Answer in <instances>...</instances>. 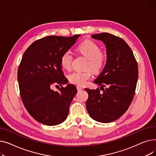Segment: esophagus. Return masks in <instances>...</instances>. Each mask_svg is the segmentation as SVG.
Returning a JSON list of instances; mask_svg holds the SVG:
<instances>
[{
  "mask_svg": "<svg viewBox=\"0 0 156 156\" xmlns=\"http://www.w3.org/2000/svg\"><path fill=\"white\" fill-rule=\"evenodd\" d=\"M76 88H77V90H78V91H80V90H81L83 89L82 87H79V86H77V87H76Z\"/></svg>",
  "mask_w": 156,
  "mask_h": 156,
  "instance_id": "obj_1",
  "label": "esophagus"
}]
</instances>
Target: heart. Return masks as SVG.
Masks as SVG:
<instances>
[{
	"mask_svg": "<svg viewBox=\"0 0 156 156\" xmlns=\"http://www.w3.org/2000/svg\"><path fill=\"white\" fill-rule=\"evenodd\" d=\"M78 51L88 59L87 68H90L95 72L100 71L105 64V55L101 52L100 47L92 40H86L81 43L78 47ZM73 59V55L69 50L64 52L60 58L62 68L69 71L71 69ZM92 76V72L90 70L83 72L75 71L70 74L68 78L71 83L78 86H83L91 79Z\"/></svg>",
	"mask_w": 156,
	"mask_h": 156,
	"instance_id": "b5f03b06",
	"label": "heart"
}]
</instances>
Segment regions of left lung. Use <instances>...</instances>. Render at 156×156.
Returning a JSON list of instances; mask_svg holds the SVG:
<instances>
[{"label":"left lung","mask_w":156,"mask_h":156,"mask_svg":"<svg viewBox=\"0 0 156 156\" xmlns=\"http://www.w3.org/2000/svg\"><path fill=\"white\" fill-rule=\"evenodd\" d=\"M107 48V62L94 83L101 86L103 93L85 88L86 102L90 117L101 122H111L119 118L132 103L138 76V64L132 49L125 41L109 33L92 35ZM108 85L104 89V86Z\"/></svg>","instance_id":"left-lung-1"}]
</instances>
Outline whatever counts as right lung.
Returning a JSON list of instances; mask_svg holds the SVG:
<instances>
[{"label": "right lung", "mask_w": 156, "mask_h": 156, "mask_svg": "<svg viewBox=\"0 0 156 156\" xmlns=\"http://www.w3.org/2000/svg\"><path fill=\"white\" fill-rule=\"evenodd\" d=\"M79 36H47L35 41L24 52L18 70L20 95L28 113L40 123L59 125L68 115L76 87L68 84L56 92L51 88L68 83L60 58Z\"/></svg>", "instance_id": "obj_1"}]
</instances>
